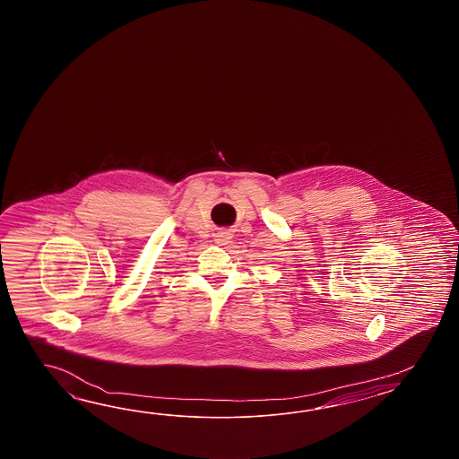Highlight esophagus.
Listing matches in <instances>:
<instances>
[{
  "mask_svg": "<svg viewBox=\"0 0 459 459\" xmlns=\"http://www.w3.org/2000/svg\"><path fill=\"white\" fill-rule=\"evenodd\" d=\"M216 241L220 244H226L228 243V239H230V236H228V233H218L215 236Z\"/></svg>",
  "mask_w": 459,
  "mask_h": 459,
  "instance_id": "34e87169",
  "label": "esophagus"
}]
</instances>
